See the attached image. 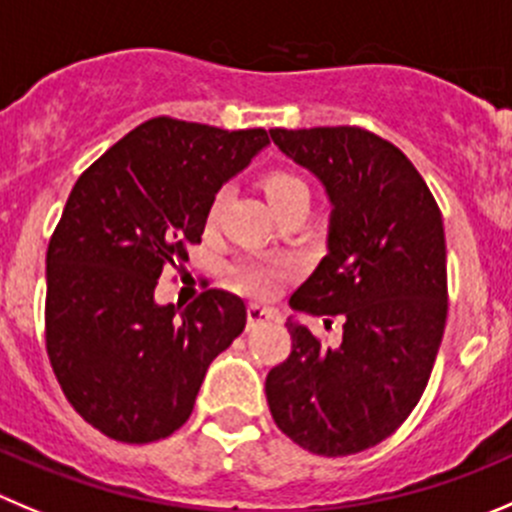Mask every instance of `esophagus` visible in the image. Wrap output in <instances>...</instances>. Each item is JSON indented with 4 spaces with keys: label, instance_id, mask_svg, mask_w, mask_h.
<instances>
[{
    "label": "esophagus",
    "instance_id": "obj_1",
    "mask_svg": "<svg viewBox=\"0 0 512 512\" xmlns=\"http://www.w3.org/2000/svg\"><path fill=\"white\" fill-rule=\"evenodd\" d=\"M274 316L276 314L271 309H264V306H259V304H248V309H246L248 329H253V326H259V324H266V321H271Z\"/></svg>",
    "mask_w": 512,
    "mask_h": 512
}]
</instances>
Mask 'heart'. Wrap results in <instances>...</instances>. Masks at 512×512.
Wrapping results in <instances>:
<instances>
[{"instance_id":"obj_1","label":"heart","mask_w":512,"mask_h":512,"mask_svg":"<svg viewBox=\"0 0 512 512\" xmlns=\"http://www.w3.org/2000/svg\"><path fill=\"white\" fill-rule=\"evenodd\" d=\"M264 191L269 196L271 206L279 208L286 201H294L299 196H309L304 180L289 170H274L264 178ZM223 208V193L213 198L208 208V226H216ZM296 274V266L286 259H271V256H243L231 266V276L241 291L259 299H271L281 291V286Z\"/></svg>"}]
</instances>
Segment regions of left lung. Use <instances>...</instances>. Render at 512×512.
I'll list each match as a JSON object with an SVG mask.
<instances>
[{
    "mask_svg": "<svg viewBox=\"0 0 512 512\" xmlns=\"http://www.w3.org/2000/svg\"><path fill=\"white\" fill-rule=\"evenodd\" d=\"M271 140L324 183L334 206L329 253L289 304L339 316L344 334L332 349L286 321L291 354L266 377V399L299 447L354 455L410 417L435 367L447 321L442 213L412 160L369 130L274 128Z\"/></svg>",
    "mask_w": 512,
    "mask_h": 512,
    "instance_id": "8db88e82",
    "label": "left lung"
}]
</instances>
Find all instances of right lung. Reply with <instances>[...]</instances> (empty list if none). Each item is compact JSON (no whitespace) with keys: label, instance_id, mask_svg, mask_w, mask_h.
<instances>
[{"label":"right lung","instance_id":"1","mask_svg":"<svg viewBox=\"0 0 512 512\" xmlns=\"http://www.w3.org/2000/svg\"><path fill=\"white\" fill-rule=\"evenodd\" d=\"M266 143L264 128L160 115L77 178L47 246L45 342L67 402L110 440L145 445L186 425L208 364L243 332L236 294L208 289L183 311L153 294Z\"/></svg>","mask_w":512,"mask_h":512}]
</instances>
